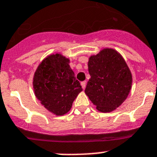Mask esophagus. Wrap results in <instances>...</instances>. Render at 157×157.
I'll use <instances>...</instances> for the list:
<instances>
[{
    "label": "esophagus",
    "mask_w": 157,
    "mask_h": 157,
    "mask_svg": "<svg viewBox=\"0 0 157 157\" xmlns=\"http://www.w3.org/2000/svg\"><path fill=\"white\" fill-rule=\"evenodd\" d=\"M81 86H82V89L86 88V82H81Z\"/></svg>",
    "instance_id": "1"
}]
</instances>
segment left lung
Returning a JSON list of instances; mask_svg holds the SVG:
<instances>
[{
    "mask_svg": "<svg viewBox=\"0 0 157 157\" xmlns=\"http://www.w3.org/2000/svg\"><path fill=\"white\" fill-rule=\"evenodd\" d=\"M88 67L86 95L100 111L115 110L127 98L132 86V74L123 57L116 50L104 49L90 57Z\"/></svg>",
    "mask_w": 157,
    "mask_h": 157,
    "instance_id": "8db88e82",
    "label": "left lung"
}]
</instances>
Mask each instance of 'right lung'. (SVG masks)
Wrapping results in <instances>:
<instances>
[{
    "label": "right lung",
    "instance_id": "right-lung-1",
    "mask_svg": "<svg viewBox=\"0 0 157 157\" xmlns=\"http://www.w3.org/2000/svg\"><path fill=\"white\" fill-rule=\"evenodd\" d=\"M36 98L54 114L68 112L78 94L82 90L69 66V60L56 54L44 59L34 75Z\"/></svg>",
    "mask_w": 157,
    "mask_h": 157
}]
</instances>
